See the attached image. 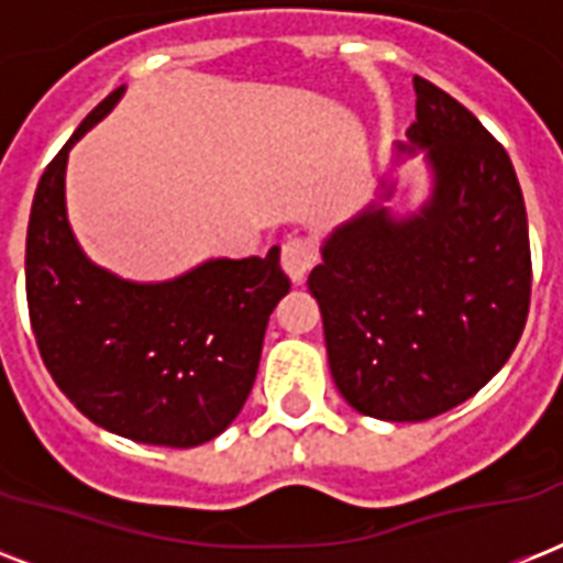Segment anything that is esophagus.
<instances>
[{
	"instance_id": "1",
	"label": "esophagus",
	"mask_w": 563,
	"mask_h": 563,
	"mask_svg": "<svg viewBox=\"0 0 563 563\" xmlns=\"http://www.w3.org/2000/svg\"><path fill=\"white\" fill-rule=\"evenodd\" d=\"M316 245L309 242V239H286L283 242V254H280V263H283V272L289 274V280L298 286V283L307 280L309 268L316 265Z\"/></svg>"
}]
</instances>
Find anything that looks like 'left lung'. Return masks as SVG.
Instances as JSON below:
<instances>
[{
  "label": "left lung",
  "instance_id": "obj_1",
  "mask_svg": "<svg viewBox=\"0 0 563 563\" xmlns=\"http://www.w3.org/2000/svg\"><path fill=\"white\" fill-rule=\"evenodd\" d=\"M415 96L418 119L394 143L391 175L327 233L307 280L335 388L391 423L435 418L488 385L520 342L532 295L523 192L506 148L435 84L415 78ZM415 156L428 195L397 213L393 172Z\"/></svg>",
  "mask_w": 563,
  "mask_h": 563
}]
</instances>
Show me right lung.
I'll return each mask as SVG.
<instances>
[{"instance_id":"add662e5","label":"right lung","mask_w":563,"mask_h":563,"mask_svg":"<svg viewBox=\"0 0 563 563\" xmlns=\"http://www.w3.org/2000/svg\"><path fill=\"white\" fill-rule=\"evenodd\" d=\"M125 90L84 119L40 178L25 239L31 327L57 388L96 427L140 444L198 446L245 406L289 277L277 245L265 256H210L169 280H128L84 254L66 210V163Z\"/></svg>"}]
</instances>
